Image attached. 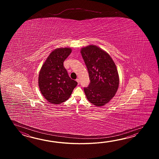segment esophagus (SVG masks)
Instances as JSON below:
<instances>
[{
	"instance_id": "34e87169",
	"label": "esophagus",
	"mask_w": 159,
	"mask_h": 159,
	"mask_svg": "<svg viewBox=\"0 0 159 159\" xmlns=\"http://www.w3.org/2000/svg\"><path fill=\"white\" fill-rule=\"evenodd\" d=\"M76 81L78 82V84H80V79H79V78H77V79H76Z\"/></svg>"
}]
</instances>
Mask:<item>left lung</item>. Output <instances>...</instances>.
<instances>
[{
    "label": "left lung",
    "mask_w": 159,
    "mask_h": 159,
    "mask_svg": "<svg viewBox=\"0 0 159 159\" xmlns=\"http://www.w3.org/2000/svg\"><path fill=\"white\" fill-rule=\"evenodd\" d=\"M90 83L84 91L88 101L101 107L115 96L119 84L118 72L110 56L94 45L81 49Z\"/></svg>",
    "instance_id": "8db88e82"
}]
</instances>
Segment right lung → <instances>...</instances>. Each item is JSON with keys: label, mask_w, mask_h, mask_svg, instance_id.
<instances>
[{"label": "right lung", "mask_w": 159, "mask_h": 159, "mask_svg": "<svg viewBox=\"0 0 159 159\" xmlns=\"http://www.w3.org/2000/svg\"><path fill=\"white\" fill-rule=\"evenodd\" d=\"M70 48H59L52 51L45 61L39 75V86L47 101L60 104L70 98L77 85L69 77L64 62L71 53Z\"/></svg>", "instance_id": "obj_1"}]
</instances>
